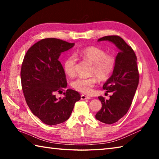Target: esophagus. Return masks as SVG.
Here are the masks:
<instances>
[{
	"instance_id": "1",
	"label": "esophagus",
	"mask_w": 159,
	"mask_h": 159,
	"mask_svg": "<svg viewBox=\"0 0 159 159\" xmlns=\"http://www.w3.org/2000/svg\"><path fill=\"white\" fill-rule=\"evenodd\" d=\"M80 99H90V97L86 96L85 95H80Z\"/></svg>"
}]
</instances>
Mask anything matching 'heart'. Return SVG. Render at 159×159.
Listing matches in <instances>:
<instances>
[{
  "label": "heart",
  "instance_id": "b5f03b06",
  "mask_svg": "<svg viewBox=\"0 0 159 159\" xmlns=\"http://www.w3.org/2000/svg\"><path fill=\"white\" fill-rule=\"evenodd\" d=\"M77 57L83 58L93 64L92 74L98 78L99 81H104L109 79L114 71L116 60L111 55H107L105 51L95 46H88L78 50L75 54ZM76 58L74 55L67 57L64 61V71L68 76L75 74V65ZM96 77H79L71 83L74 90L84 94H89L97 83Z\"/></svg>",
  "mask_w": 159,
  "mask_h": 159
}]
</instances>
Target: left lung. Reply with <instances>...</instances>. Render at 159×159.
Returning a JSON list of instances; mask_svg holds the SVG:
<instances>
[{"instance_id":"left-lung-1","label":"left lung","mask_w":159,"mask_h":159,"mask_svg":"<svg viewBox=\"0 0 159 159\" xmlns=\"http://www.w3.org/2000/svg\"><path fill=\"white\" fill-rule=\"evenodd\" d=\"M103 41L112 43L119 52L116 56L114 71L103 85L104 89L112 95L109 99L98 97L102 106L95 118L100 122L112 124L123 117L130 107L138 85L139 73L135 54L122 38L107 36L98 40Z\"/></svg>"}]
</instances>
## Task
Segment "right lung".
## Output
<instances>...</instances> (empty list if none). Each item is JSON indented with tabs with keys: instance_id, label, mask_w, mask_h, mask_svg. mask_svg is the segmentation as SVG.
<instances>
[{
	"instance_id": "1",
	"label": "right lung",
	"mask_w": 159,
	"mask_h": 159,
	"mask_svg": "<svg viewBox=\"0 0 159 159\" xmlns=\"http://www.w3.org/2000/svg\"><path fill=\"white\" fill-rule=\"evenodd\" d=\"M60 39H45L37 42L26 52L21 69V81L26 104L31 112L48 125L68 119L80 94L67 89L63 98H56L55 92L67 86L66 75L58 60L64 52L74 46Z\"/></svg>"
}]
</instances>
